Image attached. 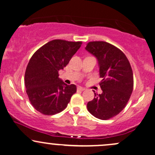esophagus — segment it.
<instances>
[{"label":"esophagus","instance_id":"esophagus-1","mask_svg":"<svg viewBox=\"0 0 155 155\" xmlns=\"http://www.w3.org/2000/svg\"><path fill=\"white\" fill-rule=\"evenodd\" d=\"M77 90H79V91H84V90H85V88L82 87H78Z\"/></svg>","mask_w":155,"mask_h":155}]
</instances>
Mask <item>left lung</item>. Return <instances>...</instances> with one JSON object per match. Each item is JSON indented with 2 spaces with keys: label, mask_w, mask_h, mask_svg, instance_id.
Returning <instances> with one entry per match:
<instances>
[{
  "label": "left lung",
  "mask_w": 155,
  "mask_h": 155,
  "mask_svg": "<svg viewBox=\"0 0 155 155\" xmlns=\"http://www.w3.org/2000/svg\"><path fill=\"white\" fill-rule=\"evenodd\" d=\"M85 49L97 58L102 78V93L94 92L95 97L89 101L87 107L96 118L108 120L120 114L130 97L133 89L132 68L125 54L107 42H89Z\"/></svg>",
  "instance_id": "1"
}]
</instances>
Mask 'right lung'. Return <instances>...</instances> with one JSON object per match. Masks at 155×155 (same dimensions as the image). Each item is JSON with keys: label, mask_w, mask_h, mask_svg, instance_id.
Here are the masks:
<instances>
[{"label": "right lung", "mask_w": 155, "mask_h": 155, "mask_svg": "<svg viewBox=\"0 0 155 155\" xmlns=\"http://www.w3.org/2000/svg\"><path fill=\"white\" fill-rule=\"evenodd\" d=\"M81 42L51 41L33 54L27 66L25 84L32 106L45 115L63 111L76 92L75 84L68 85L58 71L68 64Z\"/></svg>", "instance_id": "1"}]
</instances>
